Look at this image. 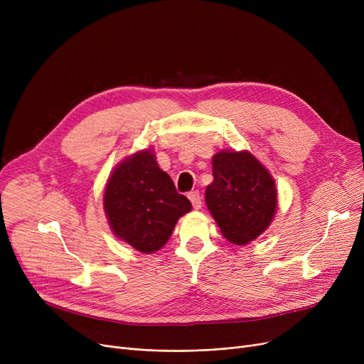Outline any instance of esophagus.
<instances>
[{
    "mask_svg": "<svg viewBox=\"0 0 364 364\" xmlns=\"http://www.w3.org/2000/svg\"><path fill=\"white\" fill-rule=\"evenodd\" d=\"M187 198L190 199V202H192L195 209H200V206H202V196H200V193L198 192V190H195V192H190L187 195Z\"/></svg>",
    "mask_w": 364,
    "mask_h": 364,
    "instance_id": "1",
    "label": "esophagus"
}]
</instances>
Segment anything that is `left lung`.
Returning a JSON list of instances; mask_svg holds the SVG:
<instances>
[{
    "label": "left lung",
    "instance_id": "1",
    "mask_svg": "<svg viewBox=\"0 0 364 364\" xmlns=\"http://www.w3.org/2000/svg\"><path fill=\"white\" fill-rule=\"evenodd\" d=\"M213 174L205 202L223 236L235 245L257 239L272 224L277 208L270 172L250 151L221 150L213 158Z\"/></svg>",
    "mask_w": 364,
    "mask_h": 364
}]
</instances>
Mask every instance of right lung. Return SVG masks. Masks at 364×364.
<instances>
[{"mask_svg": "<svg viewBox=\"0 0 364 364\" xmlns=\"http://www.w3.org/2000/svg\"><path fill=\"white\" fill-rule=\"evenodd\" d=\"M103 206L113 235L143 254L161 250L178 218L192 209L150 149L134 153L113 169Z\"/></svg>", "mask_w": 364, "mask_h": 364, "instance_id": "right-lung-1", "label": "right lung"}]
</instances>
